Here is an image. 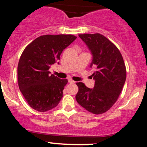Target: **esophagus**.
<instances>
[{"label": "esophagus", "instance_id": "esophagus-1", "mask_svg": "<svg viewBox=\"0 0 147 147\" xmlns=\"http://www.w3.org/2000/svg\"><path fill=\"white\" fill-rule=\"evenodd\" d=\"M68 82H69V83H70V84H75V82H74V81L73 80H72V79H68Z\"/></svg>", "mask_w": 147, "mask_h": 147}]
</instances>
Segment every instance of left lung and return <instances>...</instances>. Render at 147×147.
Segmentation results:
<instances>
[{
    "label": "left lung",
    "instance_id": "1",
    "mask_svg": "<svg viewBox=\"0 0 147 147\" xmlns=\"http://www.w3.org/2000/svg\"><path fill=\"white\" fill-rule=\"evenodd\" d=\"M79 36L92 55L90 68L95 82L94 88L82 82L76 84L79 88L76 100L89 112L102 114L113 106L122 92L126 77L125 64L119 50L106 37L99 33Z\"/></svg>",
    "mask_w": 147,
    "mask_h": 147
}]
</instances>
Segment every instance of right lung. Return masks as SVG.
<instances>
[{
    "label": "right lung",
    "instance_id": "1",
    "mask_svg": "<svg viewBox=\"0 0 147 147\" xmlns=\"http://www.w3.org/2000/svg\"><path fill=\"white\" fill-rule=\"evenodd\" d=\"M76 38L72 34L43 35L23 50L18 64V87L34 110L45 112L59 103L68 80L50 75L49 69Z\"/></svg>",
    "mask_w": 147,
    "mask_h": 147
}]
</instances>
